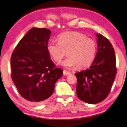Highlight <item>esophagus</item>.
I'll use <instances>...</instances> for the list:
<instances>
[{"label": "esophagus", "instance_id": "obj_1", "mask_svg": "<svg viewBox=\"0 0 127 127\" xmlns=\"http://www.w3.org/2000/svg\"><path fill=\"white\" fill-rule=\"evenodd\" d=\"M63 73H64V75H65V76H68V75H69V74H71L70 72H68V71L65 70H64Z\"/></svg>", "mask_w": 127, "mask_h": 127}]
</instances>
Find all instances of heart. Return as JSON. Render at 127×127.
<instances>
[{"mask_svg": "<svg viewBox=\"0 0 127 127\" xmlns=\"http://www.w3.org/2000/svg\"><path fill=\"white\" fill-rule=\"evenodd\" d=\"M47 50L55 61H60L66 55L67 57L60 62L66 68L77 66L80 69L90 66L94 61L97 44L94 40L77 32H67L58 36V42L48 41Z\"/></svg>", "mask_w": 127, "mask_h": 127, "instance_id": "heart-1", "label": "heart"}]
</instances>
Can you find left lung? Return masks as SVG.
<instances>
[{"instance_id": "obj_1", "label": "left lung", "mask_w": 127, "mask_h": 127, "mask_svg": "<svg viewBox=\"0 0 127 127\" xmlns=\"http://www.w3.org/2000/svg\"><path fill=\"white\" fill-rule=\"evenodd\" d=\"M96 36L98 50L94 61L87 69L75 73L78 98L90 104L99 103L106 98L117 73L113 47L101 34Z\"/></svg>"}]
</instances>
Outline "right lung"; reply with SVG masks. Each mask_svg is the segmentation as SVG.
I'll return each mask as SVG.
<instances>
[{"label":"right lung","mask_w":127,"mask_h":127,"mask_svg":"<svg viewBox=\"0 0 127 127\" xmlns=\"http://www.w3.org/2000/svg\"><path fill=\"white\" fill-rule=\"evenodd\" d=\"M51 33L48 29L32 28L11 55L12 80L21 96L34 104L43 103L51 96L55 83L63 74L47 50Z\"/></svg>","instance_id":"right-lung-1"}]
</instances>
